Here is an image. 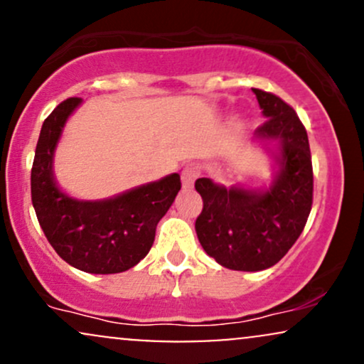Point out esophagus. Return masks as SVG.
Returning a JSON list of instances; mask_svg holds the SVG:
<instances>
[{"instance_id":"obj_1","label":"esophagus","mask_w":364,"mask_h":364,"mask_svg":"<svg viewBox=\"0 0 364 364\" xmlns=\"http://www.w3.org/2000/svg\"><path fill=\"white\" fill-rule=\"evenodd\" d=\"M200 176V168L198 166H186L185 169L181 171V183L185 190H190L193 186L195 179Z\"/></svg>"}]
</instances>
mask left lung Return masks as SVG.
Returning a JSON list of instances; mask_svg holds the SVG:
<instances>
[{
	"label": "left lung",
	"instance_id": "obj_1",
	"mask_svg": "<svg viewBox=\"0 0 364 364\" xmlns=\"http://www.w3.org/2000/svg\"><path fill=\"white\" fill-rule=\"evenodd\" d=\"M267 121L255 139L275 141L279 173L269 190L225 188L198 178L203 200L195 229L208 257L231 270L272 267L303 232L313 203V168L306 129L296 111L270 92L253 89Z\"/></svg>",
	"mask_w": 364,
	"mask_h": 364
}]
</instances>
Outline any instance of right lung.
Segmentation results:
<instances>
[{
  "label": "right lung",
  "mask_w": 364,
  "mask_h": 364,
  "mask_svg": "<svg viewBox=\"0 0 364 364\" xmlns=\"http://www.w3.org/2000/svg\"><path fill=\"white\" fill-rule=\"evenodd\" d=\"M80 97L63 101L44 121L31 174L32 205L46 237L75 269L89 274H119L150 252L157 223L173 205L178 173L107 200H77L58 186L53 159L63 128Z\"/></svg>",
  "instance_id": "add662e5"
}]
</instances>
